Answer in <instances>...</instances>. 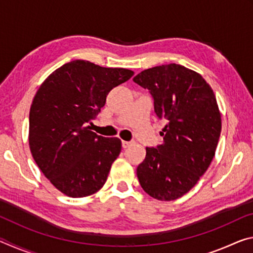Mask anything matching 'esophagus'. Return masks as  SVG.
Listing matches in <instances>:
<instances>
[{"instance_id":"34e87169","label":"esophagus","mask_w":253,"mask_h":253,"mask_svg":"<svg viewBox=\"0 0 253 253\" xmlns=\"http://www.w3.org/2000/svg\"><path fill=\"white\" fill-rule=\"evenodd\" d=\"M132 144H134V143H132V142H126V140H123V142H122V145H123L124 148L129 147V146H131Z\"/></svg>"}]
</instances>
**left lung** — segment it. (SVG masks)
Masks as SVG:
<instances>
[{"label": "left lung", "instance_id": "1", "mask_svg": "<svg viewBox=\"0 0 253 253\" xmlns=\"http://www.w3.org/2000/svg\"><path fill=\"white\" fill-rule=\"evenodd\" d=\"M132 80L148 89L157 118L166 122L163 143L146 147L137 177L152 198L176 200L198 183L215 154L221 134L215 96L202 76L176 63L146 69Z\"/></svg>", "mask_w": 253, "mask_h": 253}]
</instances>
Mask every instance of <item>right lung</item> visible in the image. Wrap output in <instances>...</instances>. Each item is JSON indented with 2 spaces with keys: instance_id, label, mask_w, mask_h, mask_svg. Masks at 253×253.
I'll return each instance as SVG.
<instances>
[{
  "instance_id": "right-lung-1",
  "label": "right lung",
  "mask_w": 253,
  "mask_h": 253,
  "mask_svg": "<svg viewBox=\"0 0 253 253\" xmlns=\"http://www.w3.org/2000/svg\"><path fill=\"white\" fill-rule=\"evenodd\" d=\"M134 72L75 60L52 72L30 109L29 145L44 176L60 192L84 198L99 191L122 151L117 137H102L87 126L111 89Z\"/></svg>"
}]
</instances>
